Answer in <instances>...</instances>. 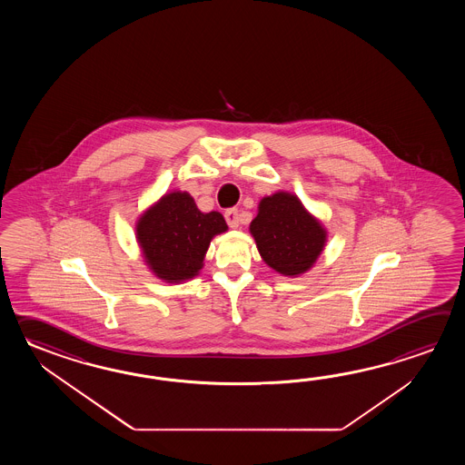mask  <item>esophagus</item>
I'll list each match as a JSON object with an SVG mask.
<instances>
[{"instance_id": "34e87169", "label": "esophagus", "mask_w": 465, "mask_h": 465, "mask_svg": "<svg viewBox=\"0 0 465 465\" xmlns=\"http://www.w3.org/2000/svg\"><path fill=\"white\" fill-rule=\"evenodd\" d=\"M224 218H226L229 228H239V224H241V213H239L237 209H228L226 214H224Z\"/></svg>"}]
</instances>
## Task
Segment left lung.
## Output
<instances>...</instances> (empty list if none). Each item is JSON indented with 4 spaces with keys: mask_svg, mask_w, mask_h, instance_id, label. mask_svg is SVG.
<instances>
[{
    "mask_svg": "<svg viewBox=\"0 0 465 465\" xmlns=\"http://www.w3.org/2000/svg\"><path fill=\"white\" fill-rule=\"evenodd\" d=\"M251 236L267 266L286 277H297L316 264L327 242L322 223L296 194L277 191L261 199Z\"/></svg>",
    "mask_w": 465,
    "mask_h": 465,
    "instance_id": "8db88e82",
    "label": "left lung"
}]
</instances>
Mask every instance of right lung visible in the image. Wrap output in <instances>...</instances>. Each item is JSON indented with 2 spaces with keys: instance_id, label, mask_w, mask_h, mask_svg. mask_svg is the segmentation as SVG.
<instances>
[{
  "instance_id": "add662e5",
  "label": "right lung",
  "mask_w": 465,
  "mask_h": 465,
  "mask_svg": "<svg viewBox=\"0 0 465 465\" xmlns=\"http://www.w3.org/2000/svg\"><path fill=\"white\" fill-rule=\"evenodd\" d=\"M226 231L221 213H201L189 193L171 191L139 216L136 241L149 271L178 284L198 276L213 237Z\"/></svg>"
}]
</instances>
